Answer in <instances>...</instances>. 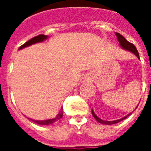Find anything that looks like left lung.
Instances as JSON below:
<instances>
[{
  "label": "left lung",
  "instance_id": "1",
  "mask_svg": "<svg viewBox=\"0 0 151 151\" xmlns=\"http://www.w3.org/2000/svg\"><path fill=\"white\" fill-rule=\"evenodd\" d=\"M116 37L117 39H118V41H119V43H120V46L122 47L124 49L128 50V51H129V52H133V54H134V55H136L137 57L139 59V54H138V52H137V50L136 47L134 46L133 43H131L130 42H129V41H127V40H125V38L124 37V36H122V35H121L120 34H119V33H116ZM91 112H92V115H93V116H94V118H95V120H97L98 122H99V123L104 124H116L118 123V122L121 121V120L126 119L127 117L129 116L130 114H131V113L129 114L128 116L123 117V118H121V119H120V120H112V121H107V120H103L102 119H100V118H99V117L95 115V112L93 111V110L91 111Z\"/></svg>",
  "mask_w": 151,
  "mask_h": 151
}]
</instances>
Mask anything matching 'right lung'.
<instances>
[{
	"label": "right lung",
	"instance_id": "obj_1",
	"mask_svg": "<svg viewBox=\"0 0 151 151\" xmlns=\"http://www.w3.org/2000/svg\"><path fill=\"white\" fill-rule=\"evenodd\" d=\"M47 38V35H39L37 36H35V37L32 38L30 40H28L27 42H26L24 44H22V46L19 47V48L18 49H22V48H24L26 47H28L31 45V44H34V43H40V42H42L43 40H45ZM63 116V111H62V108H61V110L59 112V114L56 116L55 118H53V119H49V120H31L35 122V123L39 124H43V125H48V124H53L56 122V121H58V120L60 119V118H62Z\"/></svg>",
	"mask_w": 151,
	"mask_h": 151
}]
</instances>
